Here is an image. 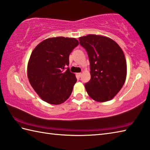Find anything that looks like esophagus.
Returning a JSON list of instances; mask_svg holds the SVG:
<instances>
[{
    "label": "esophagus",
    "mask_w": 150,
    "mask_h": 150,
    "mask_svg": "<svg viewBox=\"0 0 150 150\" xmlns=\"http://www.w3.org/2000/svg\"><path fill=\"white\" fill-rule=\"evenodd\" d=\"M77 76H78L79 78H80L81 76V73H77Z\"/></svg>",
    "instance_id": "34e87169"
}]
</instances>
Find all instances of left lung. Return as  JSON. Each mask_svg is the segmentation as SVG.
I'll list each match as a JSON object with an SVG mask.
<instances>
[{
  "label": "left lung",
  "mask_w": 150,
  "mask_h": 150,
  "mask_svg": "<svg viewBox=\"0 0 150 150\" xmlns=\"http://www.w3.org/2000/svg\"><path fill=\"white\" fill-rule=\"evenodd\" d=\"M90 62L91 79L85 84L91 98L98 102L112 100L126 81L127 64L123 50L108 37L89 34L79 38Z\"/></svg>",
  "instance_id": "1"
}]
</instances>
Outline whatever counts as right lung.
Wrapping results in <instances>:
<instances>
[{"label": "right lung", "instance_id": "obj_1", "mask_svg": "<svg viewBox=\"0 0 150 150\" xmlns=\"http://www.w3.org/2000/svg\"><path fill=\"white\" fill-rule=\"evenodd\" d=\"M79 45L73 38L56 37L41 42L33 49L27 66V76L32 88L50 104L65 102L72 92L77 79L67 67L69 55Z\"/></svg>", "mask_w": 150, "mask_h": 150}]
</instances>
